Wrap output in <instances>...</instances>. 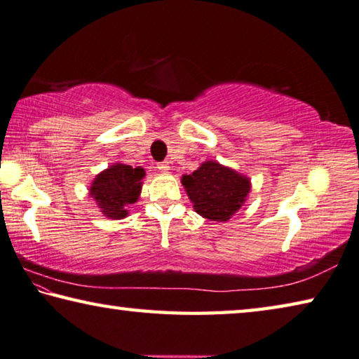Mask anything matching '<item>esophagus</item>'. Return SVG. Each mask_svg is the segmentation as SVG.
Listing matches in <instances>:
<instances>
[{
    "label": "esophagus",
    "mask_w": 359,
    "mask_h": 359,
    "mask_svg": "<svg viewBox=\"0 0 359 359\" xmlns=\"http://www.w3.org/2000/svg\"><path fill=\"white\" fill-rule=\"evenodd\" d=\"M157 168H159L162 173H168V170H170V163H168L167 161L159 162V163H157Z\"/></svg>",
    "instance_id": "1"
}]
</instances>
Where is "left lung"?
Masks as SVG:
<instances>
[{
  "instance_id": "obj_1",
  "label": "left lung",
  "mask_w": 359,
  "mask_h": 359,
  "mask_svg": "<svg viewBox=\"0 0 359 359\" xmlns=\"http://www.w3.org/2000/svg\"><path fill=\"white\" fill-rule=\"evenodd\" d=\"M181 183L197 215L217 222H227L250 192L248 176L216 161H206L196 172L183 175Z\"/></svg>"
}]
</instances>
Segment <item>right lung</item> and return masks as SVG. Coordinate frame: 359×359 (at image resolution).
<instances>
[{
	"instance_id": "add662e5",
	"label": "right lung",
	"mask_w": 359,
	"mask_h": 359,
	"mask_svg": "<svg viewBox=\"0 0 359 359\" xmlns=\"http://www.w3.org/2000/svg\"><path fill=\"white\" fill-rule=\"evenodd\" d=\"M144 170L126 163H113L93 180L90 196L109 219H123L129 215L128 206L135 203L142 192Z\"/></svg>"
}]
</instances>
